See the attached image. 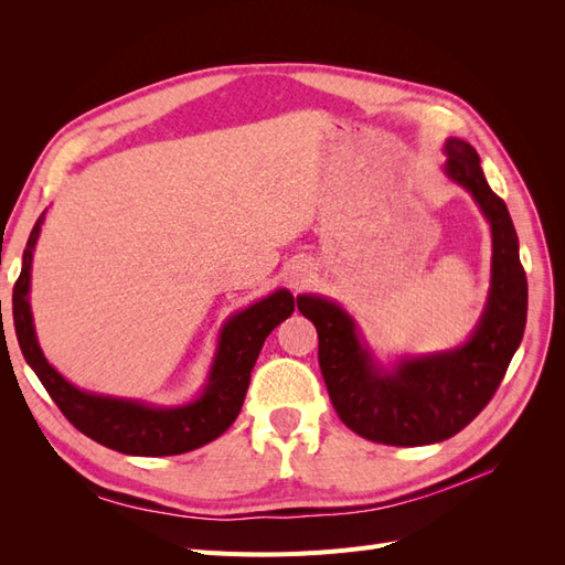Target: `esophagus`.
Wrapping results in <instances>:
<instances>
[{
    "label": "esophagus",
    "mask_w": 565,
    "mask_h": 565,
    "mask_svg": "<svg viewBox=\"0 0 565 565\" xmlns=\"http://www.w3.org/2000/svg\"><path fill=\"white\" fill-rule=\"evenodd\" d=\"M289 285H292L295 289H299L303 285V273H297V276L289 278Z\"/></svg>",
    "instance_id": "obj_1"
}]
</instances>
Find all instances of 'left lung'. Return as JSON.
<instances>
[{"label":"left lung","mask_w":565,"mask_h":565,"mask_svg":"<svg viewBox=\"0 0 565 565\" xmlns=\"http://www.w3.org/2000/svg\"><path fill=\"white\" fill-rule=\"evenodd\" d=\"M443 150V172L473 198L492 233L488 301L465 344L384 365L337 301L297 297L301 316L318 330V363L339 419L384 446H429L465 429L494 396L525 330L527 280L507 204L492 193L467 141L448 139Z\"/></svg>","instance_id":"left-lung-1"}]
</instances>
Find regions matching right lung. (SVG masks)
<instances>
[{
  "label": "right lung",
  "instance_id": "right-lung-1",
  "mask_svg": "<svg viewBox=\"0 0 565 565\" xmlns=\"http://www.w3.org/2000/svg\"><path fill=\"white\" fill-rule=\"evenodd\" d=\"M44 216L46 212H42L28 237L21 276L13 287V328L25 363L35 370L42 386L67 422L100 446L136 457L181 455L207 446L210 440L224 434L241 415L252 367L266 337L295 311L292 292L276 289L224 322L207 382L193 401L164 407L82 391L67 382L54 365H49L38 341L35 322H32L30 270Z\"/></svg>",
  "mask_w": 565,
  "mask_h": 565
}]
</instances>
